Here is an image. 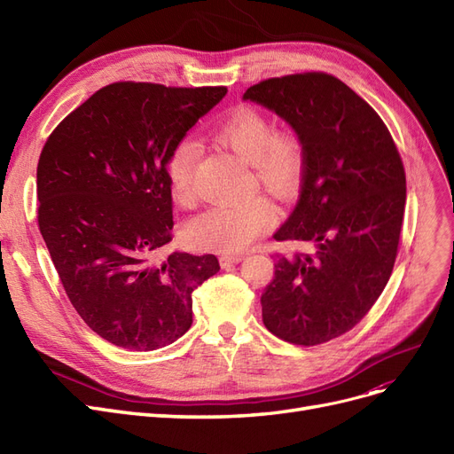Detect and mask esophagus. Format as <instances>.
<instances>
[{"mask_svg":"<svg viewBox=\"0 0 454 454\" xmlns=\"http://www.w3.org/2000/svg\"><path fill=\"white\" fill-rule=\"evenodd\" d=\"M243 259H245V255H239V254H235V255H223V257H221V265H223V269H226V267H230V265L241 263Z\"/></svg>","mask_w":454,"mask_h":454,"instance_id":"34e87169","label":"esophagus"}]
</instances>
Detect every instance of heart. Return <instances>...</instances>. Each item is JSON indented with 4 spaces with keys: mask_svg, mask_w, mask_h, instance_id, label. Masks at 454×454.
I'll list each match as a JSON object with an SVG mask.
<instances>
[{
    "mask_svg": "<svg viewBox=\"0 0 454 454\" xmlns=\"http://www.w3.org/2000/svg\"><path fill=\"white\" fill-rule=\"evenodd\" d=\"M215 141L239 154L254 167L255 178L276 197H291L303 169V147L294 132H274L267 115L252 106H237L213 129ZM200 147L193 137H182L167 158V176L173 199L189 206L195 199V167ZM276 219V209L267 199L241 204H219L197 215L185 224L191 247L237 254L247 250Z\"/></svg>",
    "mask_w": 454,
    "mask_h": 454,
    "instance_id": "obj_1",
    "label": "heart"
}]
</instances>
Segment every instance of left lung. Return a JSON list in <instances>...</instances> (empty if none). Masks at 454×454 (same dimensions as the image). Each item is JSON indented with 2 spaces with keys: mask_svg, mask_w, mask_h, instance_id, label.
<instances>
[{
  "mask_svg": "<svg viewBox=\"0 0 454 454\" xmlns=\"http://www.w3.org/2000/svg\"><path fill=\"white\" fill-rule=\"evenodd\" d=\"M243 99L281 117L303 147L300 197L274 239L315 245L313 255H276L263 324L291 344H324L359 324L390 279L407 200L403 161L383 119L333 75L269 79Z\"/></svg>",
  "mask_w": 454,
  "mask_h": 454,
  "instance_id": "8db88e82",
  "label": "left lung"
}]
</instances>
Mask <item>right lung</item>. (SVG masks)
Here are the masks:
<instances>
[{"mask_svg": "<svg viewBox=\"0 0 454 454\" xmlns=\"http://www.w3.org/2000/svg\"><path fill=\"white\" fill-rule=\"evenodd\" d=\"M226 88L115 82L95 91L45 141L38 226L66 294L114 346L153 351L193 324V293L221 267L175 250L167 158Z\"/></svg>", "mask_w": 454, "mask_h": 454, "instance_id": "1", "label": "right lung"}]
</instances>
